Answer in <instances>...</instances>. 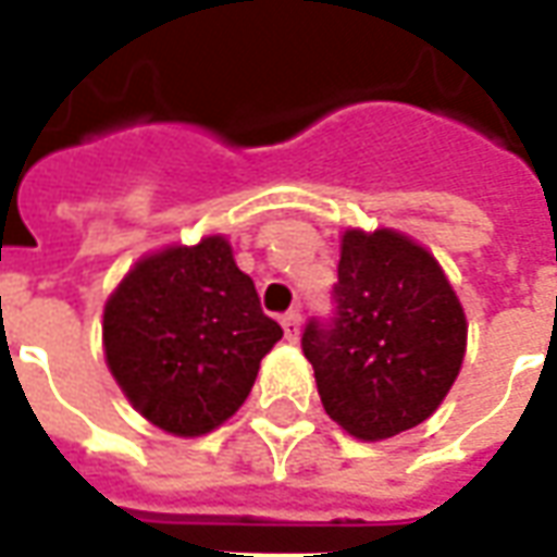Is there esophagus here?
Returning <instances> with one entry per match:
<instances>
[{
    "instance_id": "esophagus-1",
    "label": "esophagus",
    "mask_w": 557,
    "mask_h": 557,
    "mask_svg": "<svg viewBox=\"0 0 557 557\" xmlns=\"http://www.w3.org/2000/svg\"><path fill=\"white\" fill-rule=\"evenodd\" d=\"M280 322H283L286 341H298V332H301V313H298V310H286Z\"/></svg>"
}]
</instances>
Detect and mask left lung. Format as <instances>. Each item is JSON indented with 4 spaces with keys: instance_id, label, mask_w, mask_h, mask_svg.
Listing matches in <instances>:
<instances>
[{
    "instance_id": "left-lung-1",
    "label": "left lung",
    "mask_w": 557,
    "mask_h": 557,
    "mask_svg": "<svg viewBox=\"0 0 557 557\" xmlns=\"http://www.w3.org/2000/svg\"><path fill=\"white\" fill-rule=\"evenodd\" d=\"M332 298V319H310L301 334L325 413L359 441L425 422L468 346V319L437 259L392 228H349Z\"/></svg>"
}]
</instances>
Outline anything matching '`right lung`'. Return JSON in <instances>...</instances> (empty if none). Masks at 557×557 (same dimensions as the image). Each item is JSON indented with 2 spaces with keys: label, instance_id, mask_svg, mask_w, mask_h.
<instances>
[{
  "label": "right lung",
  "instance_id": "right-lung-1",
  "mask_svg": "<svg viewBox=\"0 0 557 557\" xmlns=\"http://www.w3.org/2000/svg\"><path fill=\"white\" fill-rule=\"evenodd\" d=\"M280 337L223 235L144 256L104 305L114 380L144 419L177 437L235 416Z\"/></svg>",
  "mask_w": 557,
  "mask_h": 557
}]
</instances>
